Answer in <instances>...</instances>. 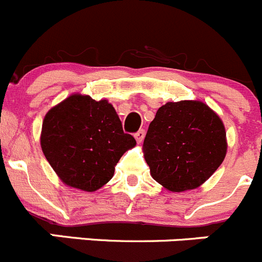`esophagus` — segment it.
I'll return each mask as SVG.
<instances>
[{"instance_id": "1", "label": "esophagus", "mask_w": 262, "mask_h": 262, "mask_svg": "<svg viewBox=\"0 0 262 262\" xmlns=\"http://www.w3.org/2000/svg\"><path fill=\"white\" fill-rule=\"evenodd\" d=\"M144 138H145V131L144 129H139L138 133L135 134V139L138 143H141V141L144 140Z\"/></svg>"}]
</instances>
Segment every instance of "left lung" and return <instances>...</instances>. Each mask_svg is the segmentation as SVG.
<instances>
[{
  "instance_id": "obj_1",
  "label": "left lung",
  "mask_w": 262,
  "mask_h": 262,
  "mask_svg": "<svg viewBox=\"0 0 262 262\" xmlns=\"http://www.w3.org/2000/svg\"><path fill=\"white\" fill-rule=\"evenodd\" d=\"M226 148L220 117L201 101L162 105L144 139L150 175L171 191L202 185L223 163Z\"/></svg>"
}]
</instances>
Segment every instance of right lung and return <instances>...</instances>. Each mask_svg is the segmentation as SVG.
Segmentation results:
<instances>
[{
  "label": "right lung",
  "mask_w": 262,
  "mask_h": 262,
  "mask_svg": "<svg viewBox=\"0 0 262 262\" xmlns=\"http://www.w3.org/2000/svg\"><path fill=\"white\" fill-rule=\"evenodd\" d=\"M106 100L72 95L50 109L42 123L45 157L64 184L95 191L114 175L121 157L135 146Z\"/></svg>",
  "instance_id": "right-lung-1"
}]
</instances>
